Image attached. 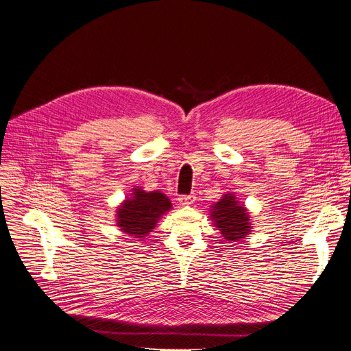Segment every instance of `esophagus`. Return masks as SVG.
I'll return each instance as SVG.
<instances>
[{"label": "esophagus", "instance_id": "obj_1", "mask_svg": "<svg viewBox=\"0 0 351 351\" xmlns=\"http://www.w3.org/2000/svg\"><path fill=\"white\" fill-rule=\"evenodd\" d=\"M178 200H179V204L180 205H183V206H189V205H192L193 202L196 200V196L192 193V195H180L179 197H178Z\"/></svg>", "mask_w": 351, "mask_h": 351}]
</instances>
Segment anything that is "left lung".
Here are the masks:
<instances>
[{
    "label": "left lung",
    "mask_w": 351,
    "mask_h": 351,
    "mask_svg": "<svg viewBox=\"0 0 351 351\" xmlns=\"http://www.w3.org/2000/svg\"><path fill=\"white\" fill-rule=\"evenodd\" d=\"M210 217L215 220L220 233L223 234L225 241L230 243L241 241L250 233L249 215L243 206H239V202L232 193L225 195L212 206Z\"/></svg>",
    "instance_id": "8db88e82"
}]
</instances>
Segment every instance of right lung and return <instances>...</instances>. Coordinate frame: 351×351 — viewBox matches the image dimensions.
I'll list each match as a JSON object with an SVG mask.
<instances>
[{"mask_svg": "<svg viewBox=\"0 0 351 351\" xmlns=\"http://www.w3.org/2000/svg\"><path fill=\"white\" fill-rule=\"evenodd\" d=\"M171 208V200L163 193L134 189V196L118 209V226L126 234L143 237Z\"/></svg>", "mask_w": 351, "mask_h": 351, "instance_id": "obj_1", "label": "right lung"}]
</instances>
